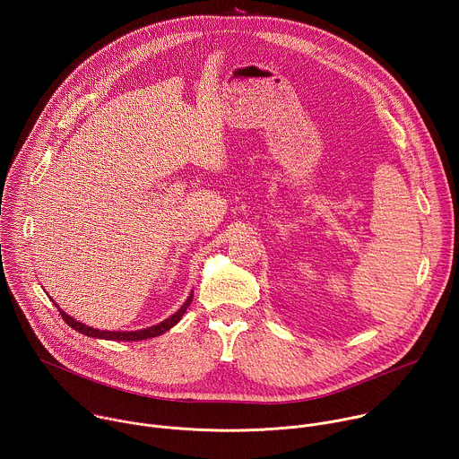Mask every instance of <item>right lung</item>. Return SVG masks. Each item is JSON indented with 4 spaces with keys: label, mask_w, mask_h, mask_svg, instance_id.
Wrapping results in <instances>:
<instances>
[{
    "label": "right lung",
    "mask_w": 459,
    "mask_h": 459,
    "mask_svg": "<svg viewBox=\"0 0 459 459\" xmlns=\"http://www.w3.org/2000/svg\"><path fill=\"white\" fill-rule=\"evenodd\" d=\"M192 298H194V290H190L188 298H186V299H185V303L178 308V312H174V314H172V316H169L167 319L160 321L158 325L147 326V329H140V331H100V329H92V326L83 325L82 321L74 319L73 316H69V314L65 312L63 308H59V305H57L56 301H52V303L57 307V310H59L61 317L65 319V323H67L69 326H73L74 331H78V333H82V334H85V336H89V338L110 340V342H140V340H149V338L161 336V334H165L167 331H170L172 326H174V325L183 317L185 310L190 307Z\"/></svg>",
    "instance_id": "right-lung-1"
}]
</instances>
